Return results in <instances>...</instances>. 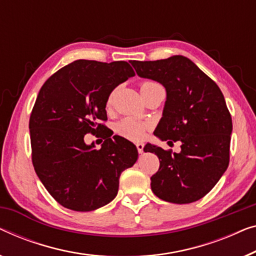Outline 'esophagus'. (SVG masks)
I'll return each mask as SVG.
<instances>
[{
	"instance_id": "34e87169",
	"label": "esophagus",
	"mask_w": 256,
	"mask_h": 256,
	"mask_svg": "<svg viewBox=\"0 0 256 256\" xmlns=\"http://www.w3.org/2000/svg\"><path fill=\"white\" fill-rule=\"evenodd\" d=\"M136 148H137V151H138V154H143V149H144L143 143H137Z\"/></svg>"
}]
</instances>
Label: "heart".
I'll return each instance as SVG.
<instances>
[{
  "label": "heart",
  "instance_id": "heart-1",
  "mask_svg": "<svg viewBox=\"0 0 256 256\" xmlns=\"http://www.w3.org/2000/svg\"><path fill=\"white\" fill-rule=\"evenodd\" d=\"M154 84L157 83L151 82V80H146V82H143L140 84V90ZM116 129L118 132H119L121 136L126 137V138L130 140H140L146 137L148 129H149V124H148L146 122L135 119V118H126V119L118 124Z\"/></svg>",
  "mask_w": 256,
  "mask_h": 256
}]
</instances>
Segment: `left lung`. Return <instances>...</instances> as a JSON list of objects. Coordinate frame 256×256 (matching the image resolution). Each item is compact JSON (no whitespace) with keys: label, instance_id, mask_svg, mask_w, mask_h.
Here are the masks:
<instances>
[{"label":"left lung","instance_id":"obj_1","mask_svg":"<svg viewBox=\"0 0 256 256\" xmlns=\"http://www.w3.org/2000/svg\"><path fill=\"white\" fill-rule=\"evenodd\" d=\"M142 78L166 90L162 116L154 134L162 140L181 142L179 154L148 144L146 152L159 158L151 190L166 202L186 204L212 190L230 160L232 119L224 96L212 80L190 58L130 61Z\"/></svg>","mask_w":256,"mask_h":256}]
</instances>
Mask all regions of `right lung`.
<instances>
[{
  "label": "right lung",
  "mask_w": 256,
  "mask_h": 256,
  "mask_svg": "<svg viewBox=\"0 0 256 256\" xmlns=\"http://www.w3.org/2000/svg\"><path fill=\"white\" fill-rule=\"evenodd\" d=\"M132 76L126 61L77 60L40 88L28 124L32 162L64 208L92 211L106 206L118 194L121 173L136 162V146L124 137H108L100 149L84 142V135L105 128L110 92Z\"/></svg>",
  "instance_id": "1"
}]
</instances>
